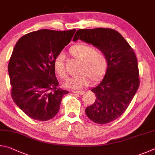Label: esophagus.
Masks as SVG:
<instances>
[{
	"label": "esophagus",
	"instance_id": "34e87169",
	"mask_svg": "<svg viewBox=\"0 0 155 155\" xmlns=\"http://www.w3.org/2000/svg\"><path fill=\"white\" fill-rule=\"evenodd\" d=\"M73 93L80 94V95H82V94H84V91H73Z\"/></svg>",
	"mask_w": 155,
	"mask_h": 155
}]
</instances>
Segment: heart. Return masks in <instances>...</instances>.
<instances>
[{
    "instance_id": "1",
    "label": "heart",
    "mask_w": 155,
    "mask_h": 155,
    "mask_svg": "<svg viewBox=\"0 0 155 155\" xmlns=\"http://www.w3.org/2000/svg\"><path fill=\"white\" fill-rule=\"evenodd\" d=\"M70 56L79 61L77 76L70 78L64 84L65 87L78 89L87 86L90 80L96 82L101 79L107 71L108 61L104 51L83 43H78L69 48ZM54 71L62 80L67 79L64 55L59 54L54 61Z\"/></svg>"
}]
</instances>
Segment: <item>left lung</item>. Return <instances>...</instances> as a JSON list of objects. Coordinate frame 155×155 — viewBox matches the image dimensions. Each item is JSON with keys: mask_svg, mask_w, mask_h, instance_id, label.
Listing matches in <instances>:
<instances>
[{"mask_svg": "<svg viewBox=\"0 0 155 155\" xmlns=\"http://www.w3.org/2000/svg\"><path fill=\"white\" fill-rule=\"evenodd\" d=\"M78 39L95 46L107 56L108 67L104 79L91 90L96 100L85 112L94 123H109L124 112L139 88L136 56L124 37L114 29H79L73 41Z\"/></svg>", "mask_w": 155, "mask_h": 155, "instance_id": "obj_1", "label": "left lung"}]
</instances>
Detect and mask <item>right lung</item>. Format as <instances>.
<instances>
[{
    "instance_id": "obj_1",
    "label": "right lung",
    "mask_w": 155,
    "mask_h": 155,
    "mask_svg": "<svg viewBox=\"0 0 155 155\" xmlns=\"http://www.w3.org/2000/svg\"><path fill=\"white\" fill-rule=\"evenodd\" d=\"M75 31L42 29L16 43L8 64L12 97L30 118L47 121L58 112L62 97L69 92L58 88L54 61Z\"/></svg>"
}]
</instances>
